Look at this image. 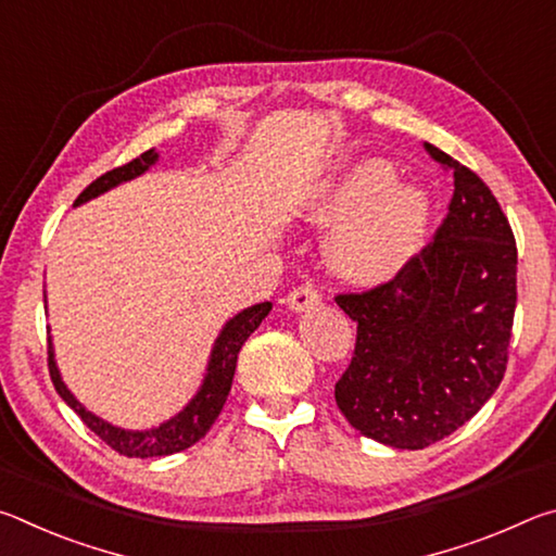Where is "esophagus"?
Here are the masks:
<instances>
[{
	"mask_svg": "<svg viewBox=\"0 0 556 556\" xmlns=\"http://www.w3.org/2000/svg\"><path fill=\"white\" fill-rule=\"evenodd\" d=\"M318 301H321V294H318V289L314 285H299L291 289L287 296L291 312H306V308L318 306Z\"/></svg>",
	"mask_w": 556,
	"mask_h": 556,
	"instance_id": "obj_1",
	"label": "esophagus"
}]
</instances>
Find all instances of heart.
<instances>
[{
  "label": "heart",
  "mask_w": 556,
  "mask_h": 556,
  "mask_svg": "<svg viewBox=\"0 0 556 556\" xmlns=\"http://www.w3.org/2000/svg\"><path fill=\"white\" fill-rule=\"evenodd\" d=\"M397 176L388 159H355L318 184L301 208L321 228L336 223L326 244L328 262L357 285L394 277L425 242L429 193Z\"/></svg>",
  "instance_id": "heart-1"
}]
</instances>
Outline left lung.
Segmentation results:
<instances>
[{"instance_id":"1","label":"left lung","mask_w":556,"mask_h":556,"mask_svg":"<svg viewBox=\"0 0 556 556\" xmlns=\"http://www.w3.org/2000/svg\"><path fill=\"white\" fill-rule=\"evenodd\" d=\"M425 149L454 172L437 238L394 279L336 296L357 324L338 409L363 437L409 451L454 434L493 397L517 304V248L501 203L468 166Z\"/></svg>"}]
</instances>
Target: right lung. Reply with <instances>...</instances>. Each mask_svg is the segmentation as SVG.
I'll list each match as a JSON object with an SVG mask.
<instances>
[{
    "label": "right lung",
    "instance_id": "add662e5",
    "mask_svg": "<svg viewBox=\"0 0 556 556\" xmlns=\"http://www.w3.org/2000/svg\"><path fill=\"white\" fill-rule=\"evenodd\" d=\"M156 159H159V154L154 152V149H149V152L139 154L137 159H131L129 164L117 166V168H112V172L102 174L78 195V199H75V205L86 203L90 199H96V195L110 191V188L142 176L149 166L156 164ZM269 312H271L269 301H262V304L242 308L238 316H232L230 321L223 326L220 336L215 338L208 368H205V378H203V384L199 388V392L193 394V400L188 402L186 407L176 414V417L166 419L164 425H159L154 429L129 431V429L112 427L110 421L96 417L90 409L83 407V404L73 397V392L65 388V382L61 380L59 365H55V355H53V343L49 338L51 382H53L55 392L63 397V402L68 404V407L83 419V425H86L90 431H96V434L105 441L110 448H115L117 454L129 456V458H154V456L178 454V451L193 446L195 441L208 434L213 421L218 419L223 404H225V400H228L230 388H232V375H235V365H238L240 348L252 333L257 331L262 318H265Z\"/></svg>",
    "mask_w": 556,
    "mask_h": 556
}]
</instances>
